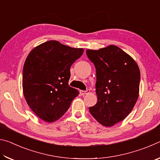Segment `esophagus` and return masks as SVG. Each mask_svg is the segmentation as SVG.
<instances>
[{"mask_svg": "<svg viewBox=\"0 0 160 160\" xmlns=\"http://www.w3.org/2000/svg\"><path fill=\"white\" fill-rule=\"evenodd\" d=\"M80 92L81 94H82V95H85V94H88V93L90 92V90H89V89H88V90H87L86 91L80 90Z\"/></svg>", "mask_w": 160, "mask_h": 160, "instance_id": "1", "label": "esophagus"}]
</instances>
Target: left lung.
Segmentation results:
<instances>
[{
    "instance_id": "left-lung-1",
    "label": "left lung",
    "mask_w": 160,
    "mask_h": 160,
    "mask_svg": "<svg viewBox=\"0 0 160 160\" xmlns=\"http://www.w3.org/2000/svg\"><path fill=\"white\" fill-rule=\"evenodd\" d=\"M96 68L97 102L89 107L102 125L110 127L123 121L138 98L140 72L131 56L114 45L87 50Z\"/></svg>"
}]
</instances>
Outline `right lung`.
<instances>
[{"mask_svg": "<svg viewBox=\"0 0 160 160\" xmlns=\"http://www.w3.org/2000/svg\"><path fill=\"white\" fill-rule=\"evenodd\" d=\"M83 51L48 41L29 53L23 67V93L29 107L42 120L57 121L79 94L68 85V80L70 66Z\"/></svg>", "mask_w": 160, "mask_h": 160, "instance_id": "right-lung-1", "label": "right lung"}]
</instances>
